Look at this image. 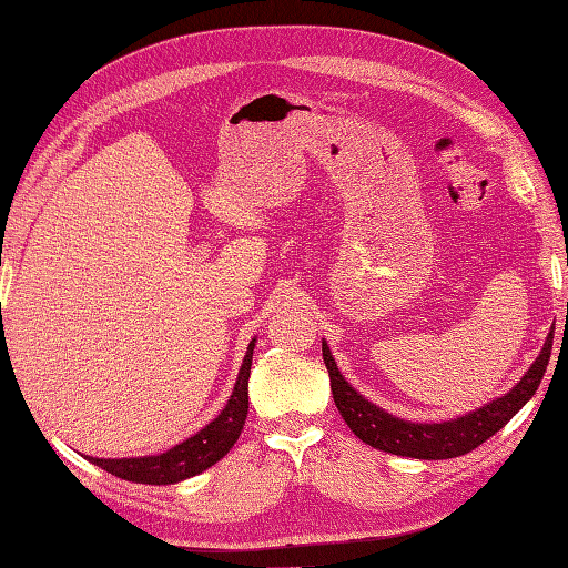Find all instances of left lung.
Wrapping results in <instances>:
<instances>
[{"label": "left lung", "mask_w": 568, "mask_h": 568, "mask_svg": "<svg viewBox=\"0 0 568 568\" xmlns=\"http://www.w3.org/2000/svg\"><path fill=\"white\" fill-rule=\"evenodd\" d=\"M551 339L554 336L549 334L537 361L529 366L523 381L517 383L510 393H505L498 400L478 407L476 413H468L449 422H439V425H415V422L397 419L385 413V409L371 405L366 397H361L352 385L344 381L327 344H322V356L329 371L334 403L339 407L348 429H352L361 442L371 444L373 449L397 456L454 458L474 452L476 446L490 439L496 432H500L517 413H520L529 397L537 393L551 356Z\"/></svg>", "instance_id": "1"}]
</instances>
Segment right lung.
Returning <instances> with one entry per match:
<instances>
[{
  "label": "right lung",
  "mask_w": 568,
  "mask_h": 568,
  "mask_svg": "<svg viewBox=\"0 0 568 568\" xmlns=\"http://www.w3.org/2000/svg\"><path fill=\"white\" fill-rule=\"evenodd\" d=\"M253 339L248 344V352L241 364L239 378L234 385V393L229 397L222 415L212 419L207 427L200 429L195 437L185 439L183 444L173 446L171 452L159 456H143V458H92V464L104 468L106 474L119 476L124 480H134V484H149V486H168L185 480L190 476L202 474L204 468L214 466L229 449L236 444L241 429L248 415V376H251V358H253Z\"/></svg>",
  "instance_id": "add662e5"
}]
</instances>
